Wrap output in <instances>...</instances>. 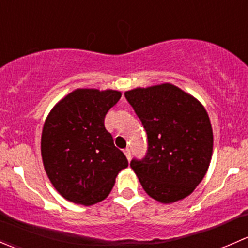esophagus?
Segmentation results:
<instances>
[{
	"mask_svg": "<svg viewBox=\"0 0 248 248\" xmlns=\"http://www.w3.org/2000/svg\"><path fill=\"white\" fill-rule=\"evenodd\" d=\"M124 155H126V157H127V159H131V150L128 149V147H127V149H124Z\"/></svg>",
	"mask_w": 248,
	"mask_h": 248,
	"instance_id": "34e87169",
	"label": "esophagus"
}]
</instances>
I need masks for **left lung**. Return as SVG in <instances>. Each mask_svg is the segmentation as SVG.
<instances>
[{"label":"left lung","instance_id":"left-lung-1","mask_svg":"<svg viewBox=\"0 0 248 248\" xmlns=\"http://www.w3.org/2000/svg\"><path fill=\"white\" fill-rule=\"evenodd\" d=\"M124 97L147 134L145 157L131 161L144 191L164 204L186 198L211 161L214 136L206 110L171 84L138 87Z\"/></svg>","mask_w":248,"mask_h":248}]
</instances>
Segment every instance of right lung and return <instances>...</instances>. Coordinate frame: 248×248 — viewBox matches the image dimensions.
<instances>
[{"label": "right lung", "mask_w": 248, "mask_h": 248, "mask_svg": "<svg viewBox=\"0 0 248 248\" xmlns=\"http://www.w3.org/2000/svg\"><path fill=\"white\" fill-rule=\"evenodd\" d=\"M121 98L114 90L78 89L47 115L42 132L44 169L67 201L85 206L108 197L120 170L128 167L104 127V117Z\"/></svg>", "instance_id": "obj_1"}]
</instances>
